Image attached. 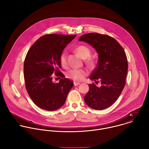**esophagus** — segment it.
<instances>
[{
	"mask_svg": "<svg viewBox=\"0 0 149 149\" xmlns=\"http://www.w3.org/2000/svg\"><path fill=\"white\" fill-rule=\"evenodd\" d=\"M79 84H80L79 82H77V81H74V85L75 86H78V85H79Z\"/></svg>",
	"mask_w": 149,
	"mask_h": 149,
	"instance_id": "1",
	"label": "esophagus"
}]
</instances>
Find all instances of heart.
I'll use <instances>...</instances> for the list:
<instances>
[{"mask_svg": "<svg viewBox=\"0 0 149 149\" xmlns=\"http://www.w3.org/2000/svg\"><path fill=\"white\" fill-rule=\"evenodd\" d=\"M75 52L83 59H86L87 64L91 68L95 65V61L92 58H90L91 50L89 48L85 45H79L75 49ZM59 62L62 67H66L67 65V53L62 52L59 56ZM87 75V70L84 69H72L67 73V77L75 81H82Z\"/></svg>", "mask_w": 149, "mask_h": 149, "instance_id": "obj_1", "label": "heart"}]
</instances>
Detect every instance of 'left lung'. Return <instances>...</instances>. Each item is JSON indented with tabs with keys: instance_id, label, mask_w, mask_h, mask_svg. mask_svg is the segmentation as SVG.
Segmentation results:
<instances>
[{
	"instance_id": "8db88e82",
	"label": "left lung",
	"mask_w": 149,
	"mask_h": 149,
	"mask_svg": "<svg viewBox=\"0 0 149 149\" xmlns=\"http://www.w3.org/2000/svg\"><path fill=\"white\" fill-rule=\"evenodd\" d=\"M79 41L87 42L98 54L97 66L90 78L96 83L100 80L101 86L94 82L89 84V91L84 101L90 107L101 110L109 107L120 95L125 84L128 62L123 48L113 37L98 33L82 35Z\"/></svg>"
}]
</instances>
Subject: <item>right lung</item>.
I'll use <instances>...</instances> for the list:
<instances>
[{
  "instance_id": "obj_1",
  "label": "right lung",
  "mask_w": 149,
  "mask_h": 149,
  "mask_svg": "<svg viewBox=\"0 0 149 149\" xmlns=\"http://www.w3.org/2000/svg\"><path fill=\"white\" fill-rule=\"evenodd\" d=\"M77 35L47 34L39 38L29 49L24 61L25 87L33 102L47 111L56 110L64 104L73 82L61 72L59 56ZM55 73L61 79L52 82Z\"/></svg>"
}]
</instances>
